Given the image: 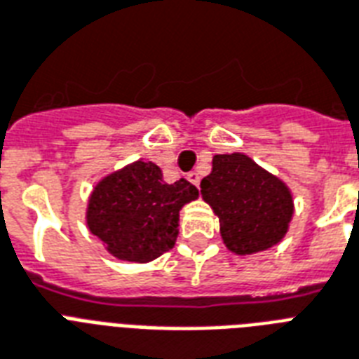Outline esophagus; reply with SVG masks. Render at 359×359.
<instances>
[{
	"label": "esophagus",
	"mask_w": 359,
	"mask_h": 359,
	"mask_svg": "<svg viewBox=\"0 0 359 359\" xmlns=\"http://www.w3.org/2000/svg\"><path fill=\"white\" fill-rule=\"evenodd\" d=\"M188 180H190L194 186H199V182H201V177H199V173H196V171H191V173H188Z\"/></svg>",
	"instance_id": "obj_1"
}]
</instances>
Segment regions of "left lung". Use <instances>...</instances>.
<instances>
[{"label":"left lung","mask_w":359,"mask_h":359,"mask_svg":"<svg viewBox=\"0 0 359 359\" xmlns=\"http://www.w3.org/2000/svg\"><path fill=\"white\" fill-rule=\"evenodd\" d=\"M201 196L219 218L225 245L238 255L278 244L294 212L285 182L242 152L212 158V173L201 180Z\"/></svg>","instance_id":"obj_1"}]
</instances>
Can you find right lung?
I'll use <instances>...</instances> for the list:
<instances>
[{
  "instance_id": "obj_1",
  "label": "right lung",
  "mask_w": 359,
  "mask_h": 359,
  "mask_svg": "<svg viewBox=\"0 0 359 359\" xmlns=\"http://www.w3.org/2000/svg\"><path fill=\"white\" fill-rule=\"evenodd\" d=\"M199 190L188 180L163 182L156 163H130L95 186L87 205V225L121 261L149 262L175 245L179 210Z\"/></svg>"
}]
</instances>
